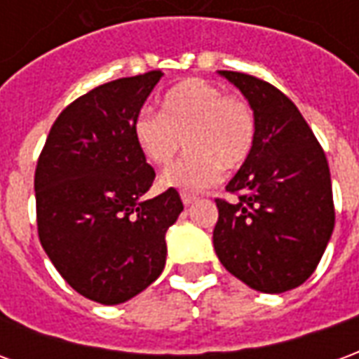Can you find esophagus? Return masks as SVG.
I'll return each instance as SVG.
<instances>
[{"mask_svg": "<svg viewBox=\"0 0 359 359\" xmlns=\"http://www.w3.org/2000/svg\"><path fill=\"white\" fill-rule=\"evenodd\" d=\"M180 198H182V203H184V205H190V203H194L196 200H198L196 196L187 194V192H182V194H180Z\"/></svg>", "mask_w": 359, "mask_h": 359, "instance_id": "1", "label": "esophagus"}]
</instances>
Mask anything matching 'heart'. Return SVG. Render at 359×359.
<instances>
[{
  "mask_svg": "<svg viewBox=\"0 0 359 359\" xmlns=\"http://www.w3.org/2000/svg\"><path fill=\"white\" fill-rule=\"evenodd\" d=\"M134 142L149 163L165 167L182 144L188 154L161 175L165 188L198 192L241 167L256 142L254 111L238 95L202 79L179 82L165 94L161 115L144 109L134 118Z\"/></svg>",
  "mask_w": 359,
  "mask_h": 359,
  "instance_id": "1",
  "label": "heart"
}]
</instances>
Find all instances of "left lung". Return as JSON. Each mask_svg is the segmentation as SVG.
<instances>
[{
	"label": "left lung",
	"mask_w": 359,
	"mask_h": 359,
	"mask_svg": "<svg viewBox=\"0 0 359 359\" xmlns=\"http://www.w3.org/2000/svg\"><path fill=\"white\" fill-rule=\"evenodd\" d=\"M241 90L256 117V142L226 190L213 246L219 262L265 294L300 286L316 271L334 229L331 172L325 151L298 107L252 74L219 71Z\"/></svg>",
	"instance_id": "left-lung-1"
}]
</instances>
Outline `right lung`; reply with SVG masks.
<instances>
[{"mask_svg":"<svg viewBox=\"0 0 359 359\" xmlns=\"http://www.w3.org/2000/svg\"><path fill=\"white\" fill-rule=\"evenodd\" d=\"M161 71L107 82L61 111L34 175L38 236L74 290L115 306L146 290L165 267V233L179 192L144 200L156 171L133 125Z\"/></svg>","mask_w":359,"mask_h":359,"instance_id":"1","label":"right lung"}]
</instances>
